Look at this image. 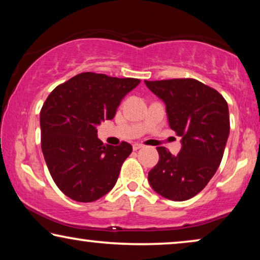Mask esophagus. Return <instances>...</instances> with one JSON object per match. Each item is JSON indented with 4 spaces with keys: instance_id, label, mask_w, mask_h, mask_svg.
Returning <instances> with one entry per match:
<instances>
[{
    "instance_id": "obj_1",
    "label": "esophagus",
    "mask_w": 260,
    "mask_h": 260,
    "mask_svg": "<svg viewBox=\"0 0 260 260\" xmlns=\"http://www.w3.org/2000/svg\"><path fill=\"white\" fill-rule=\"evenodd\" d=\"M133 148H134V150H138V149L143 148V144H141V143H135V144L133 145Z\"/></svg>"
}]
</instances>
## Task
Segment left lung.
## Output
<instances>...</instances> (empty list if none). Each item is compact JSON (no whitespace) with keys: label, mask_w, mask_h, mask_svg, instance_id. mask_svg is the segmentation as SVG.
<instances>
[{"label":"left lung","mask_w":260,"mask_h":260,"mask_svg":"<svg viewBox=\"0 0 260 260\" xmlns=\"http://www.w3.org/2000/svg\"><path fill=\"white\" fill-rule=\"evenodd\" d=\"M166 104L169 125L182 137L179 155L158 147V163L148 180L173 201L193 198L207 186L221 162L230 134L229 105L214 88L193 78L145 80Z\"/></svg>","instance_id":"1"}]
</instances>
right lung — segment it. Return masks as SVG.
<instances>
[{
  "label": "right lung",
  "instance_id": "right-lung-1",
  "mask_svg": "<svg viewBox=\"0 0 260 260\" xmlns=\"http://www.w3.org/2000/svg\"><path fill=\"white\" fill-rule=\"evenodd\" d=\"M141 83L84 72L60 84L40 111L41 149L53 181L63 194L92 202L112 189L133 147L103 144L97 125L112 119L124 95Z\"/></svg>",
  "mask_w": 260,
  "mask_h": 260
}]
</instances>
